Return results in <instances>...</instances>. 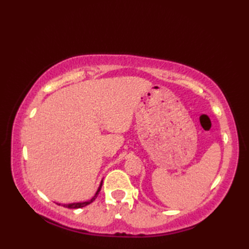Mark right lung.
<instances>
[{"label":"right lung","instance_id":"add662e5","mask_svg":"<svg viewBox=\"0 0 249 249\" xmlns=\"http://www.w3.org/2000/svg\"><path fill=\"white\" fill-rule=\"evenodd\" d=\"M102 185H103V182L100 183V185H99V187H98V189H97L96 194H95V196H94V197H93L91 200L86 201V202H78V203L64 204L63 206H65V208H68V209H80V208H83V206H86V205H88V204H89V203H92L93 201L97 198V196H98V194H99V192H100V188H102Z\"/></svg>","mask_w":249,"mask_h":249}]
</instances>
